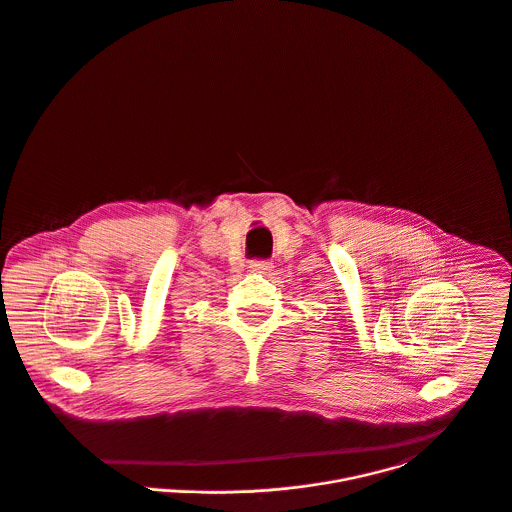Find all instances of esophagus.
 Segmentation results:
<instances>
[{
	"instance_id": "esophagus-1",
	"label": "esophagus",
	"mask_w": 512,
	"mask_h": 512,
	"mask_svg": "<svg viewBox=\"0 0 512 512\" xmlns=\"http://www.w3.org/2000/svg\"><path fill=\"white\" fill-rule=\"evenodd\" d=\"M249 271H251V273L267 275V273L273 271V263H269V261H251V263H249Z\"/></svg>"
}]
</instances>
